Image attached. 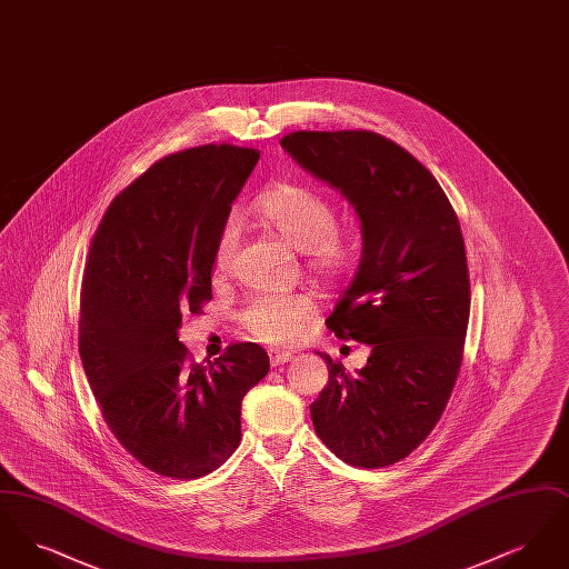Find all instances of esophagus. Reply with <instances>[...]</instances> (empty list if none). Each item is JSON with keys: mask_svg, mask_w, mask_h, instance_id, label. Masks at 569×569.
<instances>
[{"mask_svg": "<svg viewBox=\"0 0 569 569\" xmlns=\"http://www.w3.org/2000/svg\"><path fill=\"white\" fill-rule=\"evenodd\" d=\"M269 358H271L272 367H279V365L290 362L295 356L292 352H283V350H269Z\"/></svg>", "mask_w": 569, "mask_h": 569, "instance_id": "obj_1", "label": "esophagus"}]
</instances>
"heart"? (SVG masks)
<instances>
[{"instance_id":"obj_1","label":"heart","mask_w":569,"mask_h":569,"mask_svg":"<svg viewBox=\"0 0 569 569\" xmlns=\"http://www.w3.org/2000/svg\"><path fill=\"white\" fill-rule=\"evenodd\" d=\"M253 213L298 251L307 253L309 269L320 277L346 271L352 258L348 241L337 232L332 202L309 186L277 183L253 200ZM237 247V223L226 221L217 232L213 272L226 274ZM318 316L313 298L307 295H258L239 313L249 335L264 343H295Z\"/></svg>"}]
</instances>
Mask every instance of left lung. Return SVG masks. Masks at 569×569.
<instances>
[{"label":"left lung","mask_w":569,"mask_h":569,"mask_svg":"<svg viewBox=\"0 0 569 569\" xmlns=\"http://www.w3.org/2000/svg\"><path fill=\"white\" fill-rule=\"evenodd\" d=\"M281 147L343 193L362 232L358 271L326 325L371 353L356 373L320 353L316 433L353 467L395 465L433 431L459 376L471 302L459 217L433 174L376 132H292Z\"/></svg>","instance_id":"1"}]
</instances>
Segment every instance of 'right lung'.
<instances>
[{"instance_id": "1", "label": "right lung", "mask_w": 569, "mask_h": 569, "mask_svg": "<svg viewBox=\"0 0 569 569\" xmlns=\"http://www.w3.org/2000/svg\"><path fill=\"white\" fill-rule=\"evenodd\" d=\"M258 160L232 144L168 156L110 202L91 241L82 369L119 443L166 478L207 476L237 450L243 397L269 373L258 343L198 365L179 341L183 313L213 297L217 232Z\"/></svg>"}]
</instances>
